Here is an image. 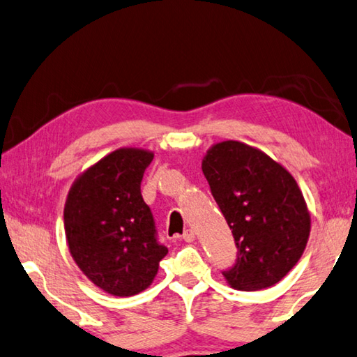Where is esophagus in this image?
I'll use <instances>...</instances> for the list:
<instances>
[{
  "mask_svg": "<svg viewBox=\"0 0 357 357\" xmlns=\"http://www.w3.org/2000/svg\"><path fill=\"white\" fill-rule=\"evenodd\" d=\"M183 239L185 241V243H192V241H195V231H193L192 228L185 229L184 234H183Z\"/></svg>",
  "mask_w": 357,
  "mask_h": 357,
  "instance_id": "1",
  "label": "esophagus"
}]
</instances>
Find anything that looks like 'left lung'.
Instances as JSON below:
<instances>
[{
  "instance_id": "1",
  "label": "left lung",
  "mask_w": 357,
  "mask_h": 357,
  "mask_svg": "<svg viewBox=\"0 0 357 357\" xmlns=\"http://www.w3.org/2000/svg\"><path fill=\"white\" fill-rule=\"evenodd\" d=\"M202 168L238 247L236 264L223 273L227 283L241 291L275 285L310 236V213L296 179L261 149L234 140L213 144Z\"/></svg>"
}]
</instances>
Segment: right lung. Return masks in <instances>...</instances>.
<instances>
[{
	"mask_svg": "<svg viewBox=\"0 0 357 357\" xmlns=\"http://www.w3.org/2000/svg\"><path fill=\"white\" fill-rule=\"evenodd\" d=\"M154 153L119 148L78 176L64 204L69 252L105 293L128 298L153 283L168 249L157 243L140 184Z\"/></svg>",
	"mask_w": 357,
	"mask_h": 357,
	"instance_id": "obj_1",
	"label": "right lung"
}]
</instances>
